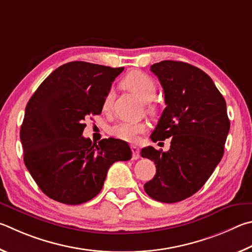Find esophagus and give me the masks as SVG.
I'll return each mask as SVG.
<instances>
[{
    "mask_svg": "<svg viewBox=\"0 0 252 252\" xmlns=\"http://www.w3.org/2000/svg\"><path fill=\"white\" fill-rule=\"evenodd\" d=\"M130 148H131V152H133V158L134 159H138V158L140 157V155H139V148L137 147V146H130Z\"/></svg>",
    "mask_w": 252,
    "mask_h": 252,
    "instance_id": "obj_1",
    "label": "esophagus"
}]
</instances>
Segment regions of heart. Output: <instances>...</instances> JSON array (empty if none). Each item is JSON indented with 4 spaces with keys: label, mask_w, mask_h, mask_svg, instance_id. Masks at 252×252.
I'll return each instance as SVG.
<instances>
[{
    "label": "heart",
    "mask_w": 252,
    "mask_h": 252,
    "mask_svg": "<svg viewBox=\"0 0 252 252\" xmlns=\"http://www.w3.org/2000/svg\"><path fill=\"white\" fill-rule=\"evenodd\" d=\"M124 86L134 92L140 98L145 101L152 100L157 93V85L154 79L149 75L145 74L139 70L130 72L126 77L123 79ZM114 94L109 91L106 94L103 101V109L108 110L113 103ZM146 130V125L144 123L131 122V121H122L115 124L109 128V133L115 137L125 142H135L138 135L143 134Z\"/></svg>",
    "instance_id": "obj_1"
}]
</instances>
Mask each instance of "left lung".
<instances>
[{
    "mask_svg": "<svg viewBox=\"0 0 252 252\" xmlns=\"http://www.w3.org/2000/svg\"><path fill=\"white\" fill-rule=\"evenodd\" d=\"M151 70L164 88L166 104L151 138L171 142L168 152L142 149V157L156 165L144 189L153 199L173 204L196 193L214 173L230 122L226 100L204 70L178 61H161Z\"/></svg>",
    "mask_w": 252,
    "mask_h": 252,
    "instance_id": "8db88e82",
    "label": "left lung"
}]
</instances>
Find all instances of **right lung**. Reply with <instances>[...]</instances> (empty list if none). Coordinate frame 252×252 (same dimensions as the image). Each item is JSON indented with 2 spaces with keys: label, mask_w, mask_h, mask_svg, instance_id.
<instances>
[{
  "label": "right lung",
  "mask_w": 252,
  "mask_h": 252,
  "mask_svg": "<svg viewBox=\"0 0 252 252\" xmlns=\"http://www.w3.org/2000/svg\"><path fill=\"white\" fill-rule=\"evenodd\" d=\"M124 67L69 62L44 79L25 108L20 137L24 162L39 189L66 205L91 200L103 188L109 167L129 160V145L83 137L85 119L99 115L112 83Z\"/></svg>",
  "instance_id": "1"
}]
</instances>
